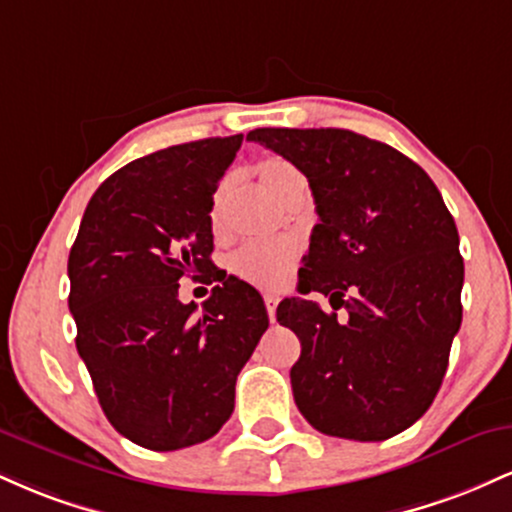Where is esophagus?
<instances>
[{
    "instance_id": "esophagus-1",
    "label": "esophagus",
    "mask_w": 512,
    "mask_h": 512,
    "mask_svg": "<svg viewBox=\"0 0 512 512\" xmlns=\"http://www.w3.org/2000/svg\"><path fill=\"white\" fill-rule=\"evenodd\" d=\"M264 305H267V313H269V320H276V305H279V296L276 293H267L264 296Z\"/></svg>"
}]
</instances>
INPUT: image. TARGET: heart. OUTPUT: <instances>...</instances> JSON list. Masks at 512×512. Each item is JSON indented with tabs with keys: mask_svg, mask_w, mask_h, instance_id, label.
<instances>
[{
	"mask_svg": "<svg viewBox=\"0 0 512 512\" xmlns=\"http://www.w3.org/2000/svg\"><path fill=\"white\" fill-rule=\"evenodd\" d=\"M257 178H260L262 187L274 195L279 202L293 204L305 195V178L303 173L293 166L291 161L281 156H269L255 166ZM228 180H223L216 187L214 197H211V211L209 221L214 233L219 236L223 231V199H226ZM298 257H301V248L293 238H276L264 240V243H248L238 248L228 257V269L236 274L238 279L248 281L252 286L260 289H281L286 281L291 279L293 269H296Z\"/></svg>",
	"mask_w": 512,
	"mask_h": 512,
	"instance_id": "heart-1",
	"label": "heart"
}]
</instances>
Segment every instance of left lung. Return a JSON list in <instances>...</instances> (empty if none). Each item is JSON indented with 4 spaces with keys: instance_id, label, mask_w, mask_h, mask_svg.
<instances>
[{
    "instance_id": "obj_1",
    "label": "left lung",
    "mask_w": 512,
    "mask_h": 512,
    "mask_svg": "<svg viewBox=\"0 0 512 512\" xmlns=\"http://www.w3.org/2000/svg\"><path fill=\"white\" fill-rule=\"evenodd\" d=\"M308 178L315 223L298 293L276 308L301 339L291 387L320 433L385 440L426 414L462 325L460 236L426 170L349 129L248 134ZM322 292L347 317L304 298Z\"/></svg>"
}]
</instances>
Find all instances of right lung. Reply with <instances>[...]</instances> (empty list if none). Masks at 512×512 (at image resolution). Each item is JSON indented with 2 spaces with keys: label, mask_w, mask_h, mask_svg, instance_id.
I'll return each mask as SVG.
<instances>
[{
  "label": "right lung",
  "mask_w": 512,
  "mask_h": 512,
  "mask_svg": "<svg viewBox=\"0 0 512 512\" xmlns=\"http://www.w3.org/2000/svg\"><path fill=\"white\" fill-rule=\"evenodd\" d=\"M243 134L168 146L110 175L69 252L76 351L117 433L168 452L233 414L236 380L269 327L262 296L211 262V197ZM221 280L202 311L179 279Z\"/></svg>",
  "instance_id": "obj_1"
}]
</instances>
